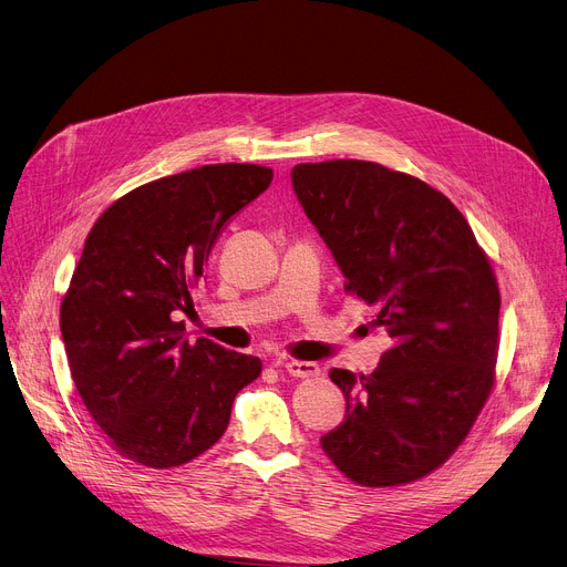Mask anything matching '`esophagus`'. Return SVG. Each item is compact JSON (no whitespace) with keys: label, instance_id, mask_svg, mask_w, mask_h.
<instances>
[{"label":"esophagus","instance_id":"1","mask_svg":"<svg viewBox=\"0 0 567 567\" xmlns=\"http://www.w3.org/2000/svg\"><path fill=\"white\" fill-rule=\"evenodd\" d=\"M285 370L296 379H315L321 374V368L310 361H287Z\"/></svg>","mask_w":567,"mask_h":567}]
</instances>
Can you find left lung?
Here are the masks:
<instances>
[{
    "mask_svg": "<svg viewBox=\"0 0 567 567\" xmlns=\"http://www.w3.org/2000/svg\"><path fill=\"white\" fill-rule=\"evenodd\" d=\"M291 184L393 344L372 374L333 368L347 398L321 449L349 481L400 487L460 449L496 381L501 293L460 208L419 176L370 161L301 163Z\"/></svg>",
    "mask_w": 567,
    "mask_h": 567,
    "instance_id": "1",
    "label": "left lung"
}]
</instances>
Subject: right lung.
<instances>
[{"label":"right lung","mask_w":567,"mask_h":567,"mask_svg":"<svg viewBox=\"0 0 567 567\" xmlns=\"http://www.w3.org/2000/svg\"><path fill=\"white\" fill-rule=\"evenodd\" d=\"M271 178L250 163L163 176L112 202L89 231L59 323L75 389L122 457L148 468L199 457L261 374L257 355L190 342L176 312L193 308L225 225Z\"/></svg>","instance_id":"1"}]
</instances>
